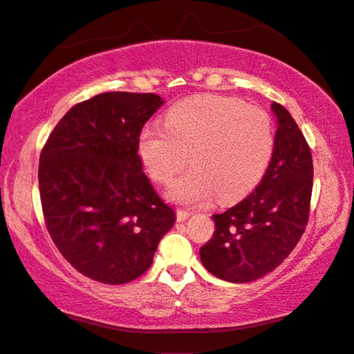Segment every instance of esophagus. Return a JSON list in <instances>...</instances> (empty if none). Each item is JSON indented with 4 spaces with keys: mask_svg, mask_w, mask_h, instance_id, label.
<instances>
[{
    "mask_svg": "<svg viewBox=\"0 0 354 354\" xmlns=\"http://www.w3.org/2000/svg\"><path fill=\"white\" fill-rule=\"evenodd\" d=\"M189 215H192V212L183 211V209H177V220H178V222H185Z\"/></svg>",
    "mask_w": 354,
    "mask_h": 354,
    "instance_id": "34e87169",
    "label": "esophagus"
}]
</instances>
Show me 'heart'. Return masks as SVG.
Segmentation results:
<instances>
[{
	"mask_svg": "<svg viewBox=\"0 0 354 354\" xmlns=\"http://www.w3.org/2000/svg\"><path fill=\"white\" fill-rule=\"evenodd\" d=\"M274 151L270 115L233 97L199 95L166 115V127L148 124L139 136V156L148 176L169 183L189 162L192 171L169 189L172 201L196 206L212 199L233 203L262 180Z\"/></svg>",
	"mask_w": 354,
	"mask_h": 354,
	"instance_id": "b5f03b06",
	"label": "heart"
}]
</instances>
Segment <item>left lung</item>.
<instances>
[{
	"mask_svg": "<svg viewBox=\"0 0 354 354\" xmlns=\"http://www.w3.org/2000/svg\"><path fill=\"white\" fill-rule=\"evenodd\" d=\"M278 129L274 151L259 187L228 211L212 215L215 233L199 249L209 273L249 283L283 263L305 232L313 189L308 143L283 105L271 104Z\"/></svg>",
	"mask_w": 354,
	"mask_h": 354,
	"instance_id": "left-lung-1",
	"label": "left lung"
}]
</instances>
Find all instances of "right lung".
I'll return each instance as SVG.
<instances>
[{
	"label": "right lung",
	"mask_w": 354,
	"mask_h": 354,
	"mask_svg": "<svg viewBox=\"0 0 354 354\" xmlns=\"http://www.w3.org/2000/svg\"><path fill=\"white\" fill-rule=\"evenodd\" d=\"M165 104L156 94L104 92L66 111L39 156L48 232L75 270L124 284L150 268L176 212L142 171L139 136Z\"/></svg>",
	"instance_id": "obj_1"
}]
</instances>
